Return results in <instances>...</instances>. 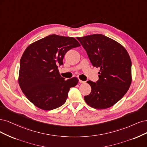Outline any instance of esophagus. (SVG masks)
I'll use <instances>...</instances> for the list:
<instances>
[{
  "mask_svg": "<svg viewBox=\"0 0 147 147\" xmlns=\"http://www.w3.org/2000/svg\"><path fill=\"white\" fill-rule=\"evenodd\" d=\"M79 83H80V84H84V83H86V81H83V80H81L80 79L79 80Z\"/></svg>",
  "mask_w": 147,
  "mask_h": 147,
  "instance_id": "34e87169",
  "label": "esophagus"
}]
</instances>
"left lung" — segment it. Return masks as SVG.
<instances>
[{"instance_id": "obj_1", "label": "left lung", "mask_w": 147, "mask_h": 147, "mask_svg": "<svg viewBox=\"0 0 147 147\" xmlns=\"http://www.w3.org/2000/svg\"><path fill=\"white\" fill-rule=\"evenodd\" d=\"M93 67L99 68V79L87 83L92 91L84 96L90 107L97 109L110 107L120 100L131 86V60L120 43L102 34L77 37Z\"/></svg>"}]
</instances>
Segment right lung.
<instances>
[{"mask_svg":"<svg viewBox=\"0 0 147 147\" xmlns=\"http://www.w3.org/2000/svg\"><path fill=\"white\" fill-rule=\"evenodd\" d=\"M74 38L50 35L27 47L20 60L18 82L29 100L41 109L51 111L66 102L71 87L79 80H65L58 66L69 50L80 46Z\"/></svg>","mask_w":147,"mask_h":147,"instance_id":"right-lung-1","label":"right lung"}]
</instances>
